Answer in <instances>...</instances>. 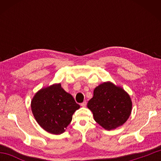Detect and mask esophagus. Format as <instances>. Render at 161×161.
Returning a JSON list of instances; mask_svg holds the SVG:
<instances>
[{
  "mask_svg": "<svg viewBox=\"0 0 161 161\" xmlns=\"http://www.w3.org/2000/svg\"><path fill=\"white\" fill-rule=\"evenodd\" d=\"M86 105V102H82V103H81V106L82 107H85Z\"/></svg>",
  "mask_w": 161,
  "mask_h": 161,
  "instance_id": "34e87169",
  "label": "esophagus"
}]
</instances>
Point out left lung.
<instances>
[{
    "label": "left lung",
    "instance_id": "8db88e82",
    "mask_svg": "<svg viewBox=\"0 0 161 161\" xmlns=\"http://www.w3.org/2000/svg\"><path fill=\"white\" fill-rule=\"evenodd\" d=\"M94 121L103 129L110 130L121 126L129 118L132 102L121 86L105 81L94 90L93 97L87 103Z\"/></svg>",
    "mask_w": 161,
    "mask_h": 161
}]
</instances>
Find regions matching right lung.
Listing matches in <instances>:
<instances>
[{"instance_id":"1","label":"right lung","mask_w":161,"mask_h":161,"mask_svg":"<svg viewBox=\"0 0 161 161\" xmlns=\"http://www.w3.org/2000/svg\"><path fill=\"white\" fill-rule=\"evenodd\" d=\"M31 106L37 124L47 132L55 135L65 131L73 114L80 107L60 83L40 89L32 97Z\"/></svg>"}]
</instances>
